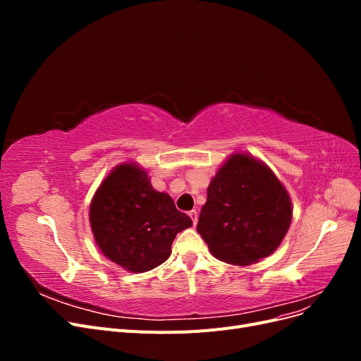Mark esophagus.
Here are the masks:
<instances>
[{"instance_id":"obj_1","label":"esophagus","mask_w":361,"mask_h":361,"mask_svg":"<svg viewBox=\"0 0 361 361\" xmlns=\"http://www.w3.org/2000/svg\"><path fill=\"white\" fill-rule=\"evenodd\" d=\"M188 215L191 216V220H192V224L195 226V224H197V221H199V212L197 211H195V209H192V211H190L188 212Z\"/></svg>"}]
</instances>
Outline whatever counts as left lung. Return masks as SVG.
<instances>
[{"label": "left lung", "instance_id": "8db88e82", "mask_svg": "<svg viewBox=\"0 0 361 361\" xmlns=\"http://www.w3.org/2000/svg\"><path fill=\"white\" fill-rule=\"evenodd\" d=\"M292 220L289 194L265 164L235 154L207 187L197 232L214 257L256 264L274 253Z\"/></svg>", "mask_w": 361, "mask_h": 361}]
</instances>
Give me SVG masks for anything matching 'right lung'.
Instances as JSON below:
<instances>
[{
  "label": "right lung",
  "instance_id": "obj_1",
  "mask_svg": "<svg viewBox=\"0 0 361 361\" xmlns=\"http://www.w3.org/2000/svg\"><path fill=\"white\" fill-rule=\"evenodd\" d=\"M90 226L108 259L130 272H146L169 259L174 238L192 221L169 194L154 190L143 169L122 164L97 188Z\"/></svg>",
  "mask_w": 361,
  "mask_h": 361
}]
</instances>
